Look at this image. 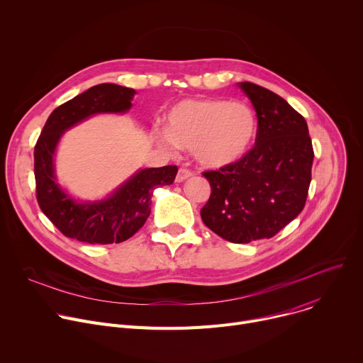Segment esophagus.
I'll return each mask as SVG.
<instances>
[{
    "label": "esophagus",
    "instance_id": "esophagus-1",
    "mask_svg": "<svg viewBox=\"0 0 363 363\" xmlns=\"http://www.w3.org/2000/svg\"><path fill=\"white\" fill-rule=\"evenodd\" d=\"M192 177V172L189 169H185V168H181L178 171V175H177V182H184L185 179L191 178Z\"/></svg>",
    "mask_w": 363,
    "mask_h": 363
}]
</instances>
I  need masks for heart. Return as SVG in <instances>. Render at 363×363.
<instances>
[{
    "label": "heart",
    "mask_w": 363,
    "mask_h": 363,
    "mask_svg": "<svg viewBox=\"0 0 363 363\" xmlns=\"http://www.w3.org/2000/svg\"><path fill=\"white\" fill-rule=\"evenodd\" d=\"M257 135L255 112L242 101L225 99H186L169 111L167 130L155 138L168 150H192L196 162L218 169L241 161Z\"/></svg>",
    "instance_id": "heart-1"
}]
</instances>
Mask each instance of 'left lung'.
I'll return each instance as SVG.
<instances>
[{"mask_svg": "<svg viewBox=\"0 0 363 363\" xmlns=\"http://www.w3.org/2000/svg\"><path fill=\"white\" fill-rule=\"evenodd\" d=\"M238 87L257 113L255 145L237 164L202 174L211 195L201 218L224 240L245 244L272 238L301 213L315 153L304 118L283 97L250 82Z\"/></svg>", "mask_w": 363, "mask_h": 363, "instance_id": "obj_1", "label": "left lung"}]
</instances>
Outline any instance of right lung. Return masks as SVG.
<instances>
[{
    "label": "right lung",
    "mask_w": 363,
    "mask_h": 363,
    "mask_svg": "<svg viewBox=\"0 0 363 363\" xmlns=\"http://www.w3.org/2000/svg\"><path fill=\"white\" fill-rule=\"evenodd\" d=\"M133 89L101 83L77 94L53 111L34 147L37 201L44 216L66 237L89 244H112L130 238L147 220L155 188L171 185L178 168L136 171L111 195L97 201H79L60 186L55 155L66 130L100 113H126Z\"/></svg>",
    "instance_id": "right-lung-1"
}]
</instances>
